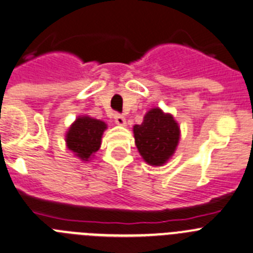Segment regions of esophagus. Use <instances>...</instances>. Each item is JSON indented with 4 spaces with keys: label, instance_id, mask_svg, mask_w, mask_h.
I'll list each match as a JSON object with an SVG mask.
<instances>
[{
    "label": "esophagus",
    "instance_id": "1",
    "mask_svg": "<svg viewBox=\"0 0 253 253\" xmlns=\"http://www.w3.org/2000/svg\"><path fill=\"white\" fill-rule=\"evenodd\" d=\"M113 119H115L116 125H119V126H126V119H125L122 115L116 113V115L113 116Z\"/></svg>",
    "mask_w": 253,
    "mask_h": 253
}]
</instances>
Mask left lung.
Wrapping results in <instances>:
<instances>
[{
	"instance_id": "obj_1",
	"label": "left lung",
	"mask_w": 253,
	"mask_h": 253,
	"mask_svg": "<svg viewBox=\"0 0 253 253\" xmlns=\"http://www.w3.org/2000/svg\"><path fill=\"white\" fill-rule=\"evenodd\" d=\"M181 129L171 113L153 107L143 117L141 125L133 126L136 147L143 161L150 166H164L173 156Z\"/></svg>"
}]
</instances>
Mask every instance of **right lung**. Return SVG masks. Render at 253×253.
I'll use <instances>...</instances> for the list:
<instances>
[{
	"mask_svg": "<svg viewBox=\"0 0 253 253\" xmlns=\"http://www.w3.org/2000/svg\"><path fill=\"white\" fill-rule=\"evenodd\" d=\"M107 128L106 122L87 115L79 116L66 132V146L81 161H91L101 147L103 132Z\"/></svg>",
	"mask_w": 253,
	"mask_h": 253,
	"instance_id": "add662e5",
	"label": "right lung"
}]
</instances>
